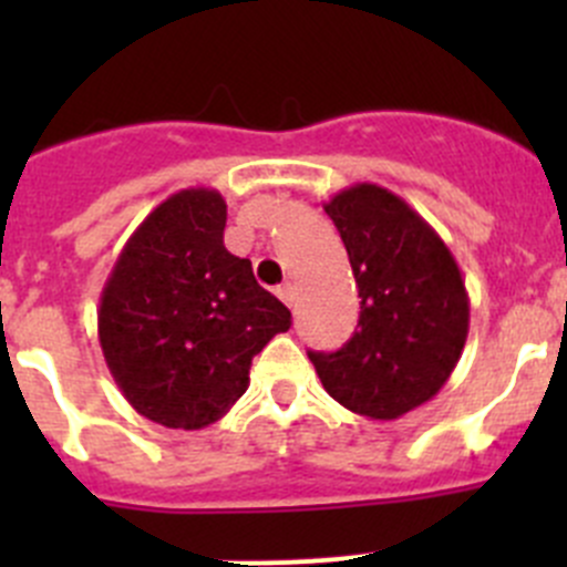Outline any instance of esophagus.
Here are the masks:
<instances>
[{"mask_svg": "<svg viewBox=\"0 0 567 567\" xmlns=\"http://www.w3.org/2000/svg\"><path fill=\"white\" fill-rule=\"evenodd\" d=\"M277 296H279V299H282L285 301V305H288L290 307V310H293V307H296V299H299V293H296V285H282V288H279L277 290Z\"/></svg>", "mask_w": 567, "mask_h": 567, "instance_id": "esophagus-1", "label": "esophagus"}]
</instances>
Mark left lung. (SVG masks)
Masks as SVG:
<instances>
[{
    "mask_svg": "<svg viewBox=\"0 0 567 567\" xmlns=\"http://www.w3.org/2000/svg\"><path fill=\"white\" fill-rule=\"evenodd\" d=\"M357 279L359 329L334 353L310 351L323 390L353 414L398 420L458 364L468 293L453 251L405 199L353 183L323 205Z\"/></svg>",
    "mask_w": 567,
    "mask_h": 567,
    "instance_id": "obj_1",
    "label": "left lung"
}]
</instances>
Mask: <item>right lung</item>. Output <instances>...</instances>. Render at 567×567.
I'll return each instance as SVG.
<instances>
[{"mask_svg": "<svg viewBox=\"0 0 567 567\" xmlns=\"http://www.w3.org/2000/svg\"><path fill=\"white\" fill-rule=\"evenodd\" d=\"M216 188H183L125 241L99 307V340L123 398L164 427L214 425L247 392L251 357L290 310L225 249Z\"/></svg>", "mask_w": 567, "mask_h": 567, "instance_id": "add662e5", "label": "right lung"}]
</instances>
